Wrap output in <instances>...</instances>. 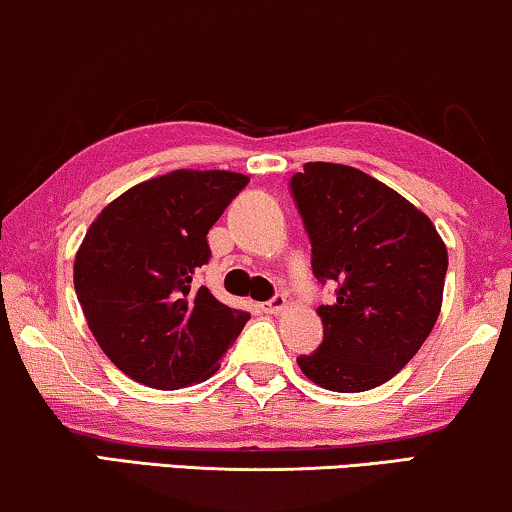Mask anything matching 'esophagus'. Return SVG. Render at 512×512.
<instances>
[{
  "instance_id": "esophagus-1",
  "label": "esophagus",
  "mask_w": 512,
  "mask_h": 512,
  "mask_svg": "<svg viewBox=\"0 0 512 512\" xmlns=\"http://www.w3.org/2000/svg\"><path fill=\"white\" fill-rule=\"evenodd\" d=\"M285 304H287L285 294H276V297H271L269 301H264L262 311H264V313H280V311H283V308H285Z\"/></svg>"
}]
</instances>
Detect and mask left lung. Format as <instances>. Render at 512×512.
<instances>
[{"instance_id":"obj_1","label":"left lung","mask_w":512,"mask_h":512,"mask_svg":"<svg viewBox=\"0 0 512 512\" xmlns=\"http://www.w3.org/2000/svg\"><path fill=\"white\" fill-rule=\"evenodd\" d=\"M290 190L311 239L313 276L336 283L320 348L297 357L315 385L366 392L406 366L434 329L448 250L422 211L364 171L308 162Z\"/></svg>"}]
</instances>
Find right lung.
I'll return each mask as SVG.
<instances>
[{
	"mask_svg": "<svg viewBox=\"0 0 512 512\" xmlns=\"http://www.w3.org/2000/svg\"><path fill=\"white\" fill-rule=\"evenodd\" d=\"M248 185L234 171L178 169L111 201L76 253L74 287L104 355L136 383L181 390L211 378L250 320L194 290L206 234Z\"/></svg>",
	"mask_w": 512,
	"mask_h": 512,
	"instance_id": "obj_1",
	"label": "right lung"
}]
</instances>
